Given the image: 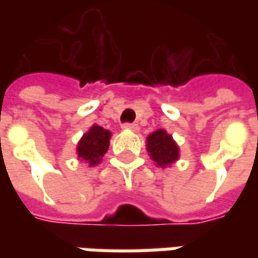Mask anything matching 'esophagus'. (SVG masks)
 I'll list each match as a JSON object with an SVG mask.
<instances>
[{"label": "esophagus", "mask_w": 258, "mask_h": 258, "mask_svg": "<svg viewBox=\"0 0 258 258\" xmlns=\"http://www.w3.org/2000/svg\"><path fill=\"white\" fill-rule=\"evenodd\" d=\"M124 129H129V131H132V132H138L139 131V126L136 123H124L123 124Z\"/></svg>", "instance_id": "obj_1"}]
</instances>
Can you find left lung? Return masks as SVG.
<instances>
[{"instance_id": "8db88e82", "label": "left lung", "mask_w": 258, "mask_h": 258, "mask_svg": "<svg viewBox=\"0 0 258 258\" xmlns=\"http://www.w3.org/2000/svg\"><path fill=\"white\" fill-rule=\"evenodd\" d=\"M146 151L151 159L161 168H168L179 159V146L172 135L165 129H158L146 138Z\"/></svg>"}]
</instances>
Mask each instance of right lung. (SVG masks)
Wrapping results in <instances>:
<instances>
[{"label":"right lung","instance_id":"1","mask_svg":"<svg viewBox=\"0 0 258 258\" xmlns=\"http://www.w3.org/2000/svg\"><path fill=\"white\" fill-rule=\"evenodd\" d=\"M112 132L99 124H93L83 136L80 138L76 155L77 159L86 162L89 166H96L102 162V158L109 149Z\"/></svg>","mask_w":258,"mask_h":258}]
</instances>
